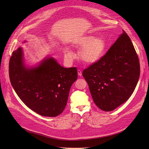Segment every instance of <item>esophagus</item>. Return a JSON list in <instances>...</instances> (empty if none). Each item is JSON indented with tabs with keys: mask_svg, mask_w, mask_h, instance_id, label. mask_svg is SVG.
I'll return each mask as SVG.
<instances>
[{
	"mask_svg": "<svg viewBox=\"0 0 149 149\" xmlns=\"http://www.w3.org/2000/svg\"><path fill=\"white\" fill-rule=\"evenodd\" d=\"M77 72H78V75H79V76H81L82 75V72H81V70L78 69Z\"/></svg>",
	"mask_w": 149,
	"mask_h": 149,
	"instance_id": "obj_1",
	"label": "esophagus"
}]
</instances>
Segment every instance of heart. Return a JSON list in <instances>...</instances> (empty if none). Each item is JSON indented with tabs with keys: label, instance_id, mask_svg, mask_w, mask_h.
<instances>
[{
	"label": "heart",
	"instance_id": "1",
	"mask_svg": "<svg viewBox=\"0 0 149 149\" xmlns=\"http://www.w3.org/2000/svg\"><path fill=\"white\" fill-rule=\"evenodd\" d=\"M75 46L82 49L80 52L81 59L86 63L92 64L97 62L102 57L106 49V43L102 38L86 36L80 38ZM63 52L66 59L72 58L73 52L68 47L64 48Z\"/></svg>",
	"mask_w": 149,
	"mask_h": 149
}]
</instances>
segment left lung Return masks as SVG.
<instances>
[{
    "instance_id": "8db88e82",
    "label": "left lung",
    "mask_w": 149,
    "mask_h": 149,
    "mask_svg": "<svg viewBox=\"0 0 149 149\" xmlns=\"http://www.w3.org/2000/svg\"><path fill=\"white\" fill-rule=\"evenodd\" d=\"M138 55L124 31L104 56L83 72L93 102L104 111H112L130 98L138 83Z\"/></svg>"
}]
</instances>
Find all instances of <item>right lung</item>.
<instances>
[{
    "instance_id": "obj_1",
    "label": "right lung",
    "mask_w": 149,
    "mask_h": 149,
    "mask_svg": "<svg viewBox=\"0 0 149 149\" xmlns=\"http://www.w3.org/2000/svg\"><path fill=\"white\" fill-rule=\"evenodd\" d=\"M24 60L22 47L13 52L9 74L15 92L37 113L58 116L65 109L70 87L77 79V68L63 67L52 57H45L33 67L26 66Z\"/></svg>"
}]
</instances>
